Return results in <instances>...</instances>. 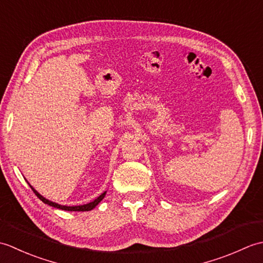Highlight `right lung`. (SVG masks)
Wrapping results in <instances>:
<instances>
[{
  "label": "right lung",
  "mask_w": 263,
  "mask_h": 263,
  "mask_svg": "<svg viewBox=\"0 0 263 263\" xmlns=\"http://www.w3.org/2000/svg\"><path fill=\"white\" fill-rule=\"evenodd\" d=\"M28 183V182H27ZM29 184V183H28ZM29 186L31 187V190L33 191V193H35L37 197L41 199L44 203H46V204H48V205H51V206H54V208H58V209H62V210H66V211H90V210H92L95 206H96L100 201H102L104 198H105V194H106V191L104 192V193H102L99 195L98 198H96L93 201H91V202H89V203H86V204H81V205H62V204H59V203H57V202H53V201H49L48 199H46V198H44L42 194H39L35 189H33L30 184H29Z\"/></svg>",
  "instance_id": "right-lung-1"
}]
</instances>
